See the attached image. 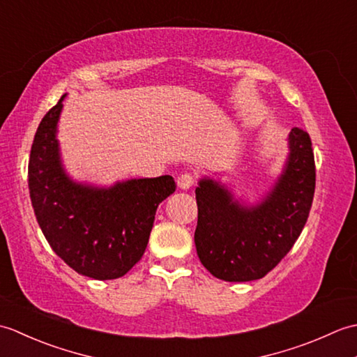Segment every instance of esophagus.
I'll use <instances>...</instances> for the list:
<instances>
[{"instance_id":"1","label":"esophagus","mask_w":357,"mask_h":357,"mask_svg":"<svg viewBox=\"0 0 357 357\" xmlns=\"http://www.w3.org/2000/svg\"><path fill=\"white\" fill-rule=\"evenodd\" d=\"M195 183V179L190 173H183L179 174L178 179H176V184L179 188H183V190H187V188H190Z\"/></svg>"}]
</instances>
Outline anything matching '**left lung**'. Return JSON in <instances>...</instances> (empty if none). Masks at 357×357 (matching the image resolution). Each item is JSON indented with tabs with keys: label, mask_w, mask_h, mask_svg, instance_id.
I'll return each instance as SVG.
<instances>
[{
	"label": "left lung",
	"mask_w": 357,
	"mask_h": 357,
	"mask_svg": "<svg viewBox=\"0 0 357 357\" xmlns=\"http://www.w3.org/2000/svg\"><path fill=\"white\" fill-rule=\"evenodd\" d=\"M288 149L282 174L256 206H241L213 179L199 181L195 245L199 261L215 278L227 282L261 279L299 238L316 185L310 135L299 127L291 128Z\"/></svg>",
	"instance_id": "left-lung-1"
}]
</instances>
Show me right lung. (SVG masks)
<instances>
[{"label": "right lung", "instance_id": "1", "mask_svg": "<svg viewBox=\"0 0 357 357\" xmlns=\"http://www.w3.org/2000/svg\"><path fill=\"white\" fill-rule=\"evenodd\" d=\"M61 96L38 126L29 159V192L45 239L82 276H124L146 252L159 204L176 190L170 174L128 179L109 188L75 183L56 139Z\"/></svg>", "mask_w": 357, "mask_h": 357}]
</instances>
